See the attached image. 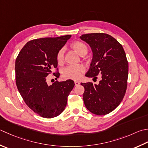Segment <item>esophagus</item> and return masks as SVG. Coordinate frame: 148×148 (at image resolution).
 Masks as SVG:
<instances>
[{
    "label": "esophagus",
    "mask_w": 148,
    "mask_h": 148,
    "mask_svg": "<svg viewBox=\"0 0 148 148\" xmlns=\"http://www.w3.org/2000/svg\"><path fill=\"white\" fill-rule=\"evenodd\" d=\"M74 83H75V85H76V86H78L80 84V83L79 82H77V81H75Z\"/></svg>",
    "instance_id": "1"
}]
</instances>
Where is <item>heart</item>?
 <instances>
[{
  "mask_svg": "<svg viewBox=\"0 0 148 148\" xmlns=\"http://www.w3.org/2000/svg\"><path fill=\"white\" fill-rule=\"evenodd\" d=\"M71 48L79 54V56L85 55L87 53L88 48L83 42L81 41H75L71 44ZM63 49H60L56 55V61L61 63L63 60ZM85 72V67L82 65H72L66 66L62 71L63 76L65 79H77Z\"/></svg>",
  "mask_w": 148,
  "mask_h": 148,
  "instance_id": "1",
  "label": "heart"
}]
</instances>
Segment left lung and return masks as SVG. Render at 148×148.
I'll list each match as a JSON object with an SVG mask.
<instances>
[{"mask_svg":"<svg viewBox=\"0 0 148 148\" xmlns=\"http://www.w3.org/2000/svg\"><path fill=\"white\" fill-rule=\"evenodd\" d=\"M80 38L90 47L93 56L85 76L96 78L98 85L81 83L85 88L83 99L92 114L103 115L119 105L125 95L128 76V63L122 45L105 33L82 34Z\"/></svg>","mask_w":148,"mask_h":148,"instance_id":"8db88e82","label":"left lung"}]
</instances>
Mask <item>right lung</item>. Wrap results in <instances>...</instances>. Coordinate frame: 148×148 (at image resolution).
Here are the masks:
<instances>
[{"label": "right lung", "instance_id": "add662e5", "mask_svg": "<svg viewBox=\"0 0 148 148\" xmlns=\"http://www.w3.org/2000/svg\"><path fill=\"white\" fill-rule=\"evenodd\" d=\"M71 35L42 38L28 42L15 61L17 88L29 108L40 116L53 118L65 108L67 97L74 86V81H56L51 85L47 76L56 69V55ZM57 79L59 72L53 73Z\"/></svg>", "mask_w": 148, "mask_h": 148}]
</instances>
